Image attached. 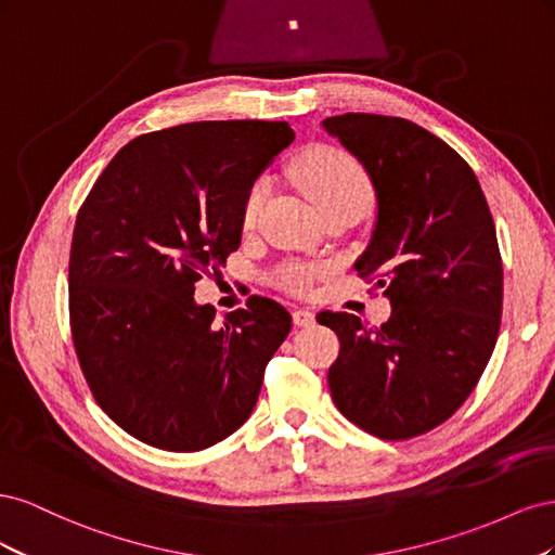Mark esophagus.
<instances>
[{"label": "esophagus", "instance_id": "obj_1", "mask_svg": "<svg viewBox=\"0 0 555 555\" xmlns=\"http://www.w3.org/2000/svg\"><path fill=\"white\" fill-rule=\"evenodd\" d=\"M294 324L296 326H310V324H314V312H310L308 308H296L294 310Z\"/></svg>", "mask_w": 555, "mask_h": 555}]
</instances>
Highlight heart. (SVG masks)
I'll return each instance as SVG.
<instances>
[{"instance_id": "1", "label": "heart", "mask_w": 555, "mask_h": 555, "mask_svg": "<svg viewBox=\"0 0 555 555\" xmlns=\"http://www.w3.org/2000/svg\"><path fill=\"white\" fill-rule=\"evenodd\" d=\"M292 178L304 194L312 201L319 212L331 208H361L371 204V180L357 159L335 147H310L300 153L292 164ZM266 182H257L249 190L243 204V227H255L257 217L266 204ZM287 282L296 289H304L306 275L292 271Z\"/></svg>"}]
</instances>
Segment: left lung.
<instances>
[{"label":"left lung","instance_id":"1","mask_svg":"<svg viewBox=\"0 0 555 555\" xmlns=\"http://www.w3.org/2000/svg\"><path fill=\"white\" fill-rule=\"evenodd\" d=\"M371 178L375 224L359 275L391 304L367 326L322 312L338 333L333 402L382 440H408L456 412L489 363L500 331L502 261L495 224L467 162L410 120L345 113L322 122Z\"/></svg>","mask_w":555,"mask_h":555}]
</instances>
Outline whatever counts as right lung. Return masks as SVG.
I'll return each mask as SVG.
<instances>
[{
	"label": "right lung",
	"mask_w": 555,
	"mask_h": 555,
	"mask_svg": "<svg viewBox=\"0 0 555 555\" xmlns=\"http://www.w3.org/2000/svg\"><path fill=\"white\" fill-rule=\"evenodd\" d=\"M296 139L287 122H190L129 141L94 182L72 243L80 367L133 438L198 451L238 430L292 331L273 298L220 324L196 280L241 245L255 180Z\"/></svg>",
	"instance_id": "right-lung-1"
}]
</instances>
